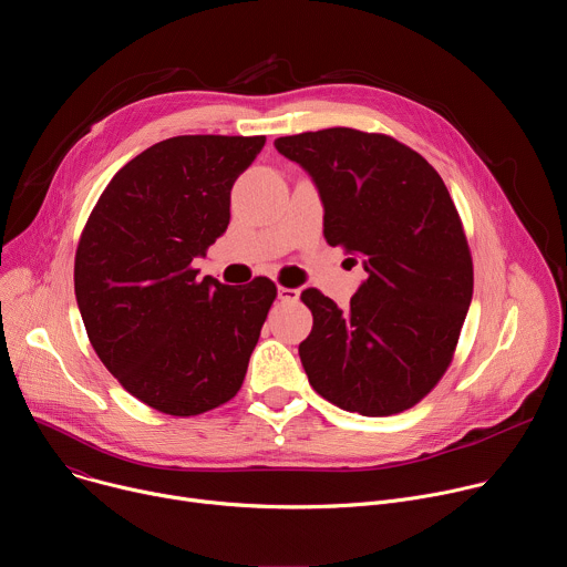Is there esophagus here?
I'll return each instance as SVG.
<instances>
[{
  "label": "esophagus",
  "mask_w": 567,
  "mask_h": 567,
  "mask_svg": "<svg viewBox=\"0 0 567 567\" xmlns=\"http://www.w3.org/2000/svg\"><path fill=\"white\" fill-rule=\"evenodd\" d=\"M278 298H280L282 302H296V300L300 298V289H298V287H293V289H289V287H278Z\"/></svg>",
  "instance_id": "esophagus-1"
}]
</instances>
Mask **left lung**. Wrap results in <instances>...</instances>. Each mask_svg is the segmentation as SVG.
Listing matches in <instances>:
<instances>
[{"label": "left lung", "instance_id": "obj_1", "mask_svg": "<svg viewBox=\"0 0 567 567\" xmlns=\"http://www.w3.org/2000/svg\"><path fill=\"white\" fill-rule=\"evenodd\" d=\"M322 202V233L368 278L341 309L305 289L313 326L298 346L311 388L365 417L406 411L446 372L473 296L455 204L424 156L383 134L330 127L280 136Z\"/></svg>", "mask_w": 567, "mask_h": 567}]
</instances>
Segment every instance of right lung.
<instances>
[{
  "instance_id": "obj_1",
  "label": "right lung",
  "mask_w": 567,
  "mask_h": 567,
  "mask_svg": "<svg viewBox=\"0 0 567 567\" xmlns=\"http://www.w3.org/2000/svg\"><path fill=\"white\" fill-rule=\"evenodd\" d=\"M265 136H173L123 166L80 237L73 282L87 337L147 406L190 417L245 381L276 298L269 278L221 285L190 265L224 235L230 188Z\"/></svg>"
}]
</instances>
